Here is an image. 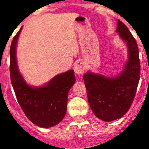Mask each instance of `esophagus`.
Wrapping results in <instances>:
<instances>
[{
	"mask_svg": "<svg viewBox=\"0 0 149 149\" xmlns=\"http://www.w3.org/2000/svg\"><path fill=\"white\" fill-rule=\"evenodd\" d=\"M74 71L75 73L77 74H82L85 70V65H84V62L82 61H77L76 63L74 64Z\"/></svg>",
	"mask_w": 149,
	"mask_h": 149,
	"instance_id": "obj_1",
	"label": "esophagus"
}]
</instances>
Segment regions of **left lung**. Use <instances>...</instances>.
Wrapping results in <instances>:
<instances>
[{
    "mask_svg": "<svg viewBox=\"0 0 149 149\" xmlns=\"http://www.w3.org/2000/svg\"><path fill=\"white\" fill-rule=\"evenodd\" d=\"M117 32L127 45L129 60L116 78L85 73L84 81L88 104L96 117L105 122L122 118L134 100L141 75L139 47L125 24L118 21Z\"/></svg>",
    "mask_w": 149,
    "mask_h": 149,
    "instance_id": "8db88e82",
    "label": "left lung"
}]
</instances>
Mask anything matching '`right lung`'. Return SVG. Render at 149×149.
<instances>
[{
	"label": "right lung",
	"instance_id": "1",
	"mask_svg": "<svg viewBox=\"0 0 149 149\" xmlns=\"http://www.w3.org/2000/svg\"><path fill=\"white\" fill-rule=\"evenodd\" d=\"M22 29L10 45V81L18 102L28 119L39 127H50L65 117L68 94L76 81L74 71L70 70L58 75L45 86H29L19 73L16 63V46Z\"/></svg>",
	"mask_w": 149,
	"mask_h": 149
}]
</instances>
